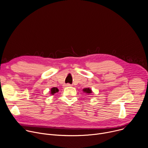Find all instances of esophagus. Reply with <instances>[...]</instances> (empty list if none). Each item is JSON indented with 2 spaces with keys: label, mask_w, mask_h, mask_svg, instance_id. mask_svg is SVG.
<instances>
[{
  "label": "esophagus",
  "mask_w": 148,
  "mask_h": 148,
  "mask_svg": "<svg viewBox=\"0 0 148 148\" xmlns=\"http://www.w3.org/2000/svg\"><path fill=\"white\" fill-rule=\"evenodd\" d=\"M66 87H70V86H71V84H67L66 85Z\"/></svg>",
  "instance_id": "esophagus-1"
}]
</instances>
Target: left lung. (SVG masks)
I'll list each match as a JSON object with an SVG mask.
<instances>
[{"label": "left lung", "instance_id": "left-lung-1", "mask_svg": "<svg viewBox=\"0 0 148 148\" xmlns=\"http://www.w3.org/2000/svg\"><path fill=\"white\" fill-rule=\"evenodd\" d=\"M83 91L84 92H86V94H90V93H92V90L90 88H86L83 89Z\"/></svg>", "mask_w": 148, "mask_h": 148}]
</instances>
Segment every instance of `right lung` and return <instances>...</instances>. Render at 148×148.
<instances>
[{
  "label": "right lung",
  "mask_w": 148,
  "mask_h": 148,
  "mask_svg": "<svg viewBox=\"0 0 148 148\" xmlns=\"http://www.w3.org/2000/svg\"><path fill=\"white\" fill-rule=\"evenodd\" d=\"M58 91V89L56 87H53L51 89V91H50V94L51 95H54V94H56V92H57Z\"/></svg>",
  "instance_id": "right-lung-1"
}]
</instances>
